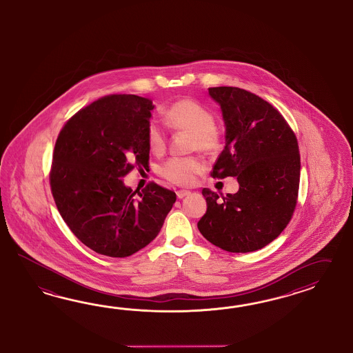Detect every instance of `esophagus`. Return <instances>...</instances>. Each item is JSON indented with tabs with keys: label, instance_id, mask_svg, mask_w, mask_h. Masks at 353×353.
<instances>
[{
	"label": "esophagus",
	"instance_id": "esophagus-1",
	"mask_svg": "<svg viewBox=\"0 0 353 353\" xmlns=\"http://www.w3.org/2000/svg\"><path fill=\"white\" fill-rule=\"evenodd\" d=\"M176 194H177V198H179V199H182V198H185V196H186V195H189V194H190V191H189V190H177V192H176Z\"/></svg>",
	"mask_w": 353,
	"mask_h": 353
}]
</instances>
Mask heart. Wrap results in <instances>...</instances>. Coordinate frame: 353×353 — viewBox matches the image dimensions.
Listing matches in <instances>:
<instances>
[{"label": "heart", "mask_w": 353, "mask_h": 353, "mask_svg": "<svg viewBox=\"0 0 353 353\" xmlns=\"http://www.w3.org/2000/svg\"><path fill=\"white\" fill-rule=\"evenodd\" d=\"M164 123L174 131L192 134L191 148L203 152H214L219 149V134L216 130V117L201 103L192 99L174 101L164 112ZM146 140L152 152H162L167 145V131L158 119H152L146 127ZM204 170L201 159L195 157H173L159 167V174L167 181L180 186L194 183Z\"/></svg>", "instance_id": "obj_1"}]
</instances>
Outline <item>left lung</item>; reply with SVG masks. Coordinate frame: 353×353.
<instances>
[{"instance_id":"left-lung-1","label":"left lung","mask_w":353,"mask_h":353,"mask_svg":"<svg viewBox=\"0 0 353 353\" xmlns=\"http://www.w3.org/2000/svg\"><path fill=\"white\" fill-rule=\"evenodd\" d=\"M226 125V145L210 176L236 177L239 191L219 196L203 189L207 212L201 235L231 253L266 247L283 232L296 210L301 155L296 134L266 100L239 87H210Z\"/></svg>"}]
</instances>
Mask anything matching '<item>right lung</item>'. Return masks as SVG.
<instances>
[{"label":"right lung","mask_w":353,"mask_h":353,"mask_svg":"<svg viewBox=\"0 0 353 353\" xmlns=\"http://www.w3.org/2000/svg\"><path fill=\"white\" fill-rule=\"evenodd\" d=\"M152 100L104 96L78 110L57 136L50 186L68 228L86 247L124 258L157 238L176 194L150 182L124 186L134 168L149 167L146 127Z\"/></svg>","instance_id":"right-lung-1"}]
</instances>
